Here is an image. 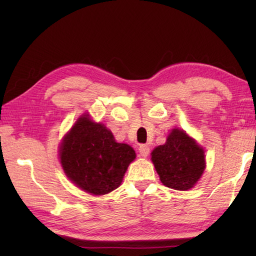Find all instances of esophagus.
<instances>
[{
    "label": "esophagus",
    "instance_id": "esophagus-1",
    "mask_svg": "<svg viewBox=\"0 0 256 256\" xmlns=\"http://www.w3.org/2000/svg\"><path fill=\"white\" fill-rule=\"evenodd\" d=\"M138 152L142 157H148L150 154V148L148 145H140L138 148Z\"/></svg>",
    "mask_w": 256,
    "mask_h": 256
}]
</instances>
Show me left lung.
Wrapping results in <instances>:
<instances>
[{
  "label": "left lung",
  "mask_w": 256,
  "mask_h": 256,
  "mask_svg": "<svg viewBox=\"0 0 256 256\" xmlns=\"http://www.w3.org/2000/svg\"><path fill=\"white\" fill-rule=\"evenodd\" d=\"M160 182L175 190L192 189L206 168L204 150L180 128H172L164 145L152 152Z\"/></svg>",
  "instance_id": "obj_1"
}]
</instances>
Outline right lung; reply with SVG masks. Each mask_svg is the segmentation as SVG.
I'll use <instances>...</instances> for the list:
<instances>
[{"mask_svg":"<svg viewBox=\"0 0 256 256\" xmlns=\"http://www.w3.org/2000/svg\"><path fill=\"white\" fill-rule=\"evenodd\" d=\"M62 170L76 186L94 196L116 189L136 154L118 143L111 131L84 114L64 135L59 148Z\"/></svg>","mask_w":256,"mask_h":256,"instance_id":"obj_1","label":"right lung"}]
</instances>
